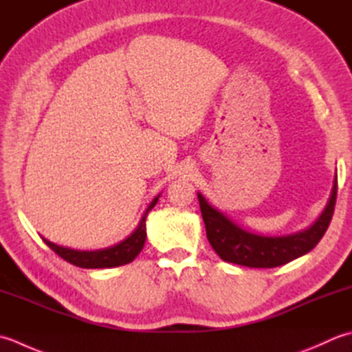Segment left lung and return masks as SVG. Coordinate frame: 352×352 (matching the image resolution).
Here are the masks:
<instances>
[{"label":"left lung","instance_id":"left-lung-1","mask_svg":"<svg viewBox=\"0 0 352 352\" xmlns=\"http://www.w3.org/2000/svg\"><path fill=\"white\" fill-rule=\"evenodd\" d=\"M197 197L208 241L221 260L246 267L272 269L308 254L324 236L334 212L337 175L334 177L331 196L318 220L304 231L281 236H269L246 231L226 214L214 208L204 195L197 192Z\"/></svg>","mask_w":352,"mask_h":352}]
</instances>
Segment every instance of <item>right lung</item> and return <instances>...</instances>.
I'll return each instance as SVG.
<instances>
[{
	"mask_svg": "<svg viewBox=\"0 0 352 352\" xmlns=\"http://www.w3.org/2000/svg\"><path fill=\"white\" fill-rule=\"evenodd\" d=\"M157 199H160V195L150 202L135 231L129 235L126 240L120 241L118 245H113L111 248L98 249V250H77V249L56 245V243L44 239V236H42V240H44L45 245L52 250H54V252L60 258H63V260L71 264H74L77 267L107 269V267L123 266V264L132 263L136 258V255H138L142 250V248H144L146 236H147L146 219H147V214L152 211V208L156 205Z\"/></svg>",
	"mask_w": 352,
	"mask_h": 352,
	"instance_id": "add662e5",
	"label": "right lung"
}]
</instances>
